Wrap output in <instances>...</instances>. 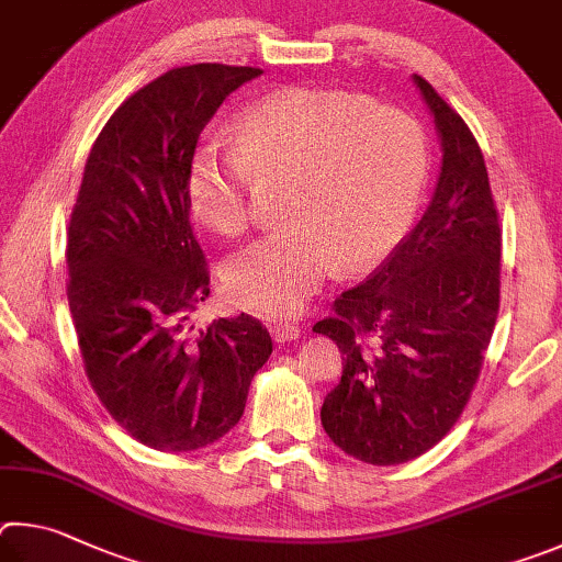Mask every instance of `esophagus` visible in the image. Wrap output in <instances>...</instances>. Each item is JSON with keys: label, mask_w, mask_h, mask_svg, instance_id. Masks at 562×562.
Listing matches in <instances>:
<instances>
[{"label": "esophagus", "mask_w": 562, "mask_h": 562, "mask_svg": "<svg viewBox=\"0 0 562 562\" xmlns=\"http://www.w3.org/2000/svg\"><path fill=\"white\" fill-rule=\"evenodd\" d=\"M269 328H271V336L276 342H291L301 336V326L293 321H283V318L273 321Z\"/></svg>", "instance_id": "1"}]
</instances>
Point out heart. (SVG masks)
I'll return each mask as SVG.
<instances>
[{
  "instance_id": "heart-1",
  "label": "heart",
  "mask_w": 562,
  "mask_h": 562,
  "mask_svg": "<svg viewBox=\"0 0 562 562\" xmlns=\"http://www.w3.org/2000/svg\"><path fill=\"white\" fill-rule=\"evenodd\" d=\"M427 170V133L412 113L360 93L283 88L239 115L234 147L194 153L187 194L214 232L239 236L254 224L256 187L291 180V224L224 269L236 306L286 316L338 266L366 271L405 239Z\"/></svg>"
}]
</instances>
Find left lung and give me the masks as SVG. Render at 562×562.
Listing matches in <instances>:
<instances>
[{"mask_svg":"<svg viewBox=\"0 0 562 562\" xmlns=\"http://www.w3.org/2000/svg\"><path fill=\"white\" fill-rule=\"evenodd\" d=\"M441 137L429 210L313 330L342 356L321 409L328 437L366 464L417 459L445 439L484 368L501 303V224L474 133L415 74Z\"/></svg>","mask_w":562,"mask_h":562,"instance_id":"1","label":"left lung"}]
</instances>
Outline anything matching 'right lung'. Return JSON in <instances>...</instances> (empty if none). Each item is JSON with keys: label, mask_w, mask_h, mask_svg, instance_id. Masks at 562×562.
<instances>
[{"label": "right lung", "mask_w": 562, "mask_h": 562, "mask_svg": "<svg viewBox=\"0 0 562 562\" xmlns=\"http://www.w3.org/2000/svg\"><path fill=\"white\" fill-rule=\"evenodd\" d=\"M261 68L177 66L108 117L68 222L66 296L86 378L140 445L194 451L244 415L271 336L251 316L196 330L210 266L190 224L187 170L224 98Z\"/></svg>", "instance_id": "add662e5"}]
</instances>
